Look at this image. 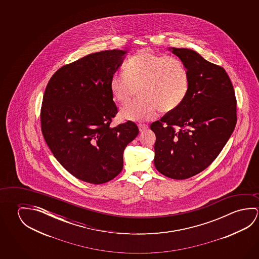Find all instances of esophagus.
Masks as SVG:
<instances>
[{"label": "esophagus", "mask_w": 259, "mask_h": 259, "mask_svg": "<svg viewBox=\"0 0 259 259\" xmlns=\"http://www.w3.org/2000/svg\"><path fill=\"white\" fill-rule=\"evenodd\" d=\"M138 128H139V131L140 132H144L145 130H147L148 129V125L147 124H138Z\"/></svg>", "instance_id": "1"}]
</instances>
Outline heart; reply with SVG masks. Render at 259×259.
<instances>
[{"instance_id": "b5f03b06", "label": "heart", "mask_w": 259, "mask_h": 259, "mask_svg": "<svg viewBox=\"0 0 259 259\" xmlns=\"http://www.w3.org/2000/svg\"><path fill=\"white\" fill-rule=\"evenodd\" d=\"M123 70L124 73L116 72L111 76L109 88L113 98L123 104L139 89L142 98L121 108L120 115L126 120H151L159 109L174 110L189 90V70L176 57L158 55L144 49L126 60Z\"/></svg>"}]
</instances>
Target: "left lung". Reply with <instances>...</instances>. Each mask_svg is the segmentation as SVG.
Here are the masks:
<instances>
[{"label": "left lung", "instance_id": "8db88e82", "mask_svg": "<svg viewBox=\"0 0 259 259\" xmlns=\"http://www.w3.org/2000/svg\"><path fill=\"white\" fill-rule=\"evenodd\" d=\"M188 68L182 104L151 124L156 136L154 165L168 178H191L210 165L237 123V99L224 68L189 49L171 48Z\"/></svg>", "mask_w": 259, "mask_h": 259}]
</instances>
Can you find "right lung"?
I'll use <instances>...</instances> for the list:
<instances>
[{"instance_id":"right-lung-1","label":"right lung","mask_w":259,"mask_h":259,"mask_svg":"<svg viewBox=\"0 0 259 259\" xmlns=\"http://www.w3.org/2000/svg\"><path fill=\"white\" fill-rule=\"evenodd\" d=\"M126 51L89 54L51 76L43 96L44 139L60 164L85 183L102 184L123 169V151L139 130L132 121L111 127L117 114L109 82Z\"/></svg>"}]
</instances>
